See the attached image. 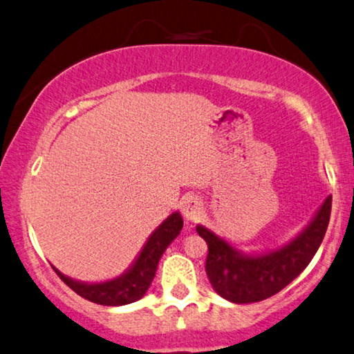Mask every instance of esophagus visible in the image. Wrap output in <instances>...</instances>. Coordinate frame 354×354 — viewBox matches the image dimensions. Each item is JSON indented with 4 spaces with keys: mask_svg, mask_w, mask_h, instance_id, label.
<instances>
[{
    "mask_svg": "<svg viewBox=\"0 0 354 354\" xmlns=\"http://www.w3.org/2000/svg\"><path fill=\"white\" fill-rule=\"evenodd\" d=\"M182 214L187 221H196L203 215V204L196 196H187L182 203Z\"/></svg>",
    "mask_w": 354,
    "mask_h": 354,
    "instance_id": "1",
    "label": "esophagus"
}]
</instances>
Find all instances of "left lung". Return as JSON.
Returning a JSON list of instances; mask_svg holds the SVG:
<instances>
[{"instance_id":"1","label":"left lung","mask_w":354,"mask_h":354,"mask_svg":"<svg viewBox=\"0 0 354 354\" xmlns=\"http://www.w3.org/2000/svg\"><path fill=\"white\" fill-rule=\"evenodd\" d=\"M333 207L328 196L313 221L286 247L259 257H243L214 232L198 226L207 243L205 272L214 290L234 304L264 301L290 285L307 268L323 242Z\"/></svg>"}]
</instances>
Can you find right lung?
<instances>
[{
    "label": "right lung",
    "mask_w": 354,
    "mask_h": 354,
    "mask_svg": "<svg viewBox=\"0 0 354 354\" xmlns=\"http://www.w3.org/2000/svg\"><path fill=\"white\" fill-rule=\"evenodd\" d=\"M182 226V216L176 212V214H172L169 218L162 223L158 230L151 234L144 250L140 252L139 258L133 264V268L115 280L88 285L68 279L55 268H53V270L57 272V275L71 290L90 302L100 304V306H124V304L136 302L149 290L161 254L165 253V250L174 239L180 234Z\"/></svg>",
    "instance_id": "right-lung-1"
}]
</instances>
